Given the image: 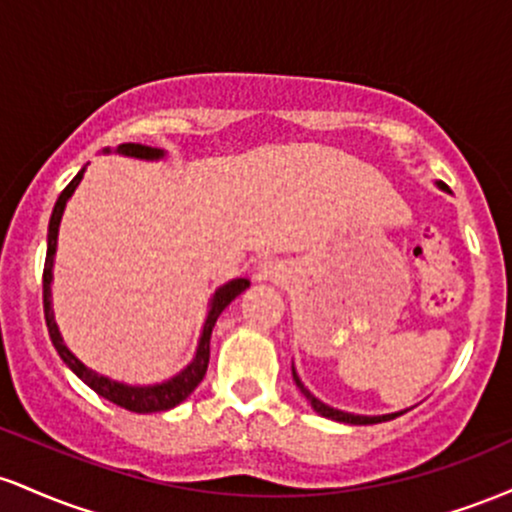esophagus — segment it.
I'll return each instance as SVG.
<instances>
[{
  "label": "esophagus",
  "instance_id": "34e87169",
  "mask_svg": "<svg viewBox=\"0 0 512 512\" xmlns=\"http://www.w3.org/2000/svg\"><path fill=\"white\" fill-rule=\"evenodd\" d=\"M281 272H284V269H281V264H276V262H267V264H262L260 276H262V279L276 281V279H281Z\"/></svg>",
  "mask_w": 512,
  "mask_h": 512
}]
</instances>
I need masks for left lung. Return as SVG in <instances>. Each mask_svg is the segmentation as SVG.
<instances>
[{
	"label": "left lung",
	"instance_id": "obj_1",
	"mask_svg": "<svg viewBox=\"0 0 512 512\" xmlns=\"http://www.w3.org/2000/svg\"><path fill=\"white\" fill-rule=\"evenodd\" d=\"M440 187H443V190H448V187L443 185V182H438ZM293 380H296V385H298V390L303 392L305 397H308V402L313 404V409L317 411V414H322V416H327V419H334V421H342V424H354V426H368V424H380V421H390V419H395V416H399V414H404V411H399V414H385V416H358V414H349V411H339V409H332V407H327L325 402H320V399L317 397H313L310 395L308 390H305V385L301 383V380H298V375H296V370H293Z\"/></svg>",
	"mask_w": 512,
	"mask_h": 512
}]
</instances>
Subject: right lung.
<instances>
[{
	"mask_svg": "<svg viewBox=\"0 0 512 512\" xmlns=\"http://www.w3.org/2000/svg\"><path fill=\"white\" fill-rule=\"evenodd\" d=\"M117 151H120V154H125V156H134V158H161L163 156L161 149H151V146H142V144H122ZM84 170L86 168H81L79 173L74 175V180L69 182L67 187H64L62 195L57 197L55 209H52V216H50L48 255H45V269H43V308H45V322H48L50 339H52V344H55L57 354H60L62 361L67 363V366L72 368L74 373L79 375V378L84 380V383L91 387L93 392H98V395L108 399V402H113V404H117V407H122L127 411H134V414H156V411L173 409V407H178L180 402H185V399L190 397L192 392H195V387L204 380V373H207V366H209L211 330H214L216 320H219L223 308H226V305L231 303L233 298L240 296V293L248 289L250 281L248 279H236V281H231V284L221 286V289L216 291L214 301H211V310L207 315V322H204L202 339H199L195 361H192L190 366L182 370L180 375L170 378L168 383L151 385V387H132V385L115 383V380H108V378H103V375L93 373L91 368H86L84 363H81L79 358H76L72 351H69L67 346L62 344V337H60V332H57L55 317H52V305H50L52 257H55V248H57V231H60L62 211H64V207H67V199L72 197L76 185H79L81 178H84Z\"/></svg>",
	"mask_w": 512,
	"mask_h": 512,
	"instance_id": "1",
	"label": "right lung"
}]
</instances>
